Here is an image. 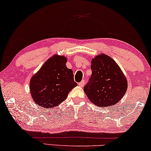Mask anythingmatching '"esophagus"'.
<instances>
[{
  "mask_svg": "<svg viewBox=\"0 0 151 151\" xmlns=\"http://www.w3.org/2000/svg\"><path fill=\"white\" fill-rule=\"evenodd\" d=\"M84 80H82L81 81V82H80L78 83V85H79V86H80V87H83V86H84Z\"/></svg>",
  "mask_w": 151,
  "mask_h": 151,
  "instance_id": "obj_1",
  "label": "esophagus"
}]
</instances>
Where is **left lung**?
Returning <instances> with one entry per match:
<instances>
[{
  "instance_id": "left-lung-1",
  "label": "left lung",
  "mask_w": 151,
  "mask_h": 151,
  "mask_svg": "<svg viewBox=\"0 0 151 151\" xmlns=\"http://www.w3.org/2000/svg\"><path fill=\"white\" fill-rule=\"evenodd\" d=\"M92 76L83 90L91 102L100 107L112 106L124 96L128 82L116 62L100 54L92 59Z\"/></svg>"
}]
</instances>
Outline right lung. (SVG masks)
<instances>
[{"label": "right lung", "instance_id": "obj_1", "mask_svg": "<svg viewBox=\"0 0 151 151\" xmlns=\"http://www.w3.org/2000/svg\"><path fill=\"white\" fill-rule=\"evenodd\" d=\"M67 58L54 55L47 60L30 80V93L37 105L55 108L65 100L77 83L73 71L66 67Z\"/></svg>", "mask_w": 151, "mask_h": 151}]
</instances>
